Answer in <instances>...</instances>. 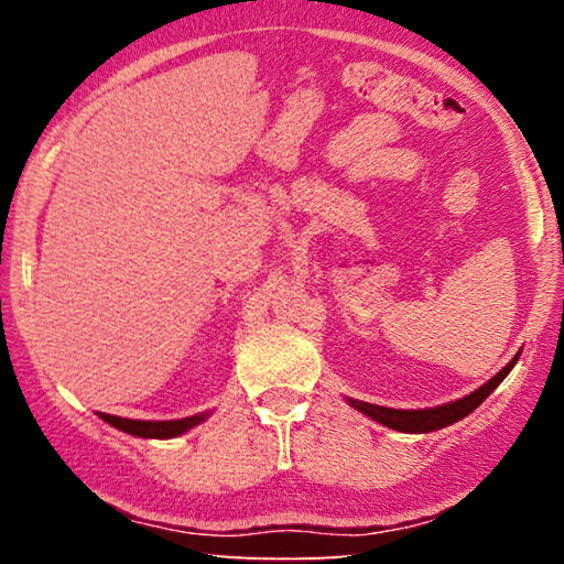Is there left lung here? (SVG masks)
<instances>
[{
  "instance_id": "left-lung-1",
  "label": "left lung",
  "mask_w": 564,
  "mask_h": 564,
  "mask_svg": "<svg viewBox=\"0 0 564 564\" xmlns=\"http://www.w3.org/2000/svg\"><path fill=\"white\" fill-rule=\"evenodd\" d=\"M520 352L514 356L508 366H505L498 376H492L488 383L482 388L473 390L470 395H465L460 400H455V403H447V405H437V408H425V410H395V408H380L373 403H360V400H348V403L360 410V413H366L368 417L378 420V423H383L388 427H393V431L400 433H431V431H441L445 425H453L457 420L470 415L473 410L482 403L485 398H488L495 388H498L505 376L510 373L514 362H518Z\"/></svg>"
}]
</instances>
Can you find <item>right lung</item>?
I'll list each match as a JSON object with an SVG mask.
<instances>
[{
	"label": "right lung",
	"mask_w": 564,
	"mask_h": 564,
	"mask_svg": "<svg viewBox=\"0 0 564 564\" xmlns=\"http://www.w3.org/2000/svg\"><path fill=\"white\" fill-rule=\"evenodd\" d=\"M101 420H107L109 425L119 427V431L137 435V437H176L181 433H186L188 427H194L202 423L206 415H191V417H181V420H129V417H117V415H107L99 413Z\"/></svg>",
	"instance_id": "1"
}]
</instances>
